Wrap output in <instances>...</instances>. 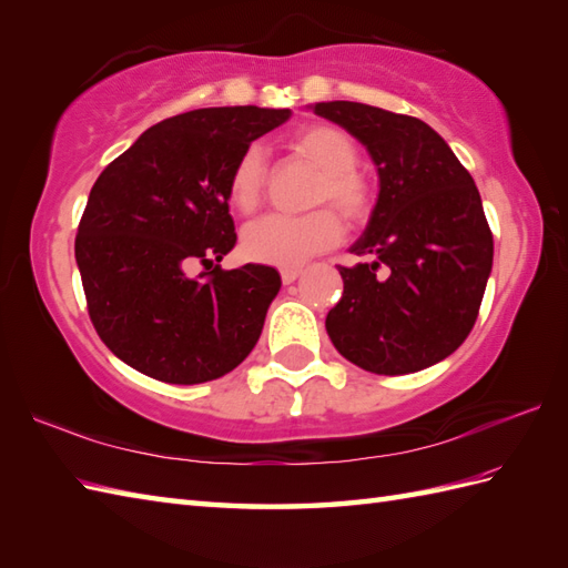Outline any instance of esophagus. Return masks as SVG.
I'll use <instances>...</instances> for the list:
<instances>
[{
	"label": "esophagus",
	"instance_id": "obj_1",
	"mask_svg": "<svg viewBox=\"0 0 568 568\" xmlns=\"http://www.w3.org/2000/svg\"><path fill=\"white\" fill-rule=\"evenodd\" d=\"M300 273H303L300 268H283V271H281V281H283L285 285H291L293 281H297Z\"/></svg>",
	"mask_w": 568,
	"mask_h": 568
}]
</instances>
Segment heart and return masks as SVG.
<instances>
[{
  "instance_id": "1",
  "label": "heart",
  "mask_w": 568,
  "mask_h": 568,
  "mask_svg": "<svg viewBox=\"0 0 568 568\" xmlns=\"http://www.w3.org/2000/svg\"><path fill=\"white\" fill-rule=\"evenodd\" d=\"M291 149L297 159L320 171L310 204L327 207L305 216L268 214L251 222L241 232V251L253 263L295 268L342 239V222L333 212L335 209L348 224H364L373 212V190L356 171L358 146L352 134L334 124H310L291 139ZM263 192V153L258 146H248L229 173L226 197L236 212L251 214L261 207ZM329 206L335 209L329 211Z\"/></svg>"
}]
</instances>
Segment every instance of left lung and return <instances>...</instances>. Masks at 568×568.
Returning a JSON list of instances; mask_svg holds the SVG:
<instances>
[{
	"label": "left lung",
	"mask_w": 568,
	"mask_h": 568,
	"mask_svg": "<svg viewBox=\"0 0 568 568\" xmlns=\"http://www.w3.org/2000/svg\"><path fill=\"white\" fill-rule=\"evenodd\" d=\"M315 114L368 149L381 192L352 246L373 256L339 265L344 293L327 334L344 358L381 376L439 364L474 329L493 268L478 187L422 119L361 102H317Z\"/></svg>",
	"instance_id": "1"
}]
</instances>
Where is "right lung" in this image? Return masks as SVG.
I'll return each instance as SVG.
<instances>
[{"mask_svg":"<svg viewBox=\"0 0 568 568\" xmlns=\"http://www.w3.org/2000/svg\"><path fill=\"white\" fill-rule=\"evenodd\" d=\"M291 110L210 106L146 129L92 185L75 236L90 320L106 348L163 383L234 371L281 291L271 265L222 271L236 244L226 183ZM200 262L207 274L186 275Z\"/></svg>","mask_w":568,"mask_h":568,"instance_id":"1","label":"right lung"}]
</instances>
